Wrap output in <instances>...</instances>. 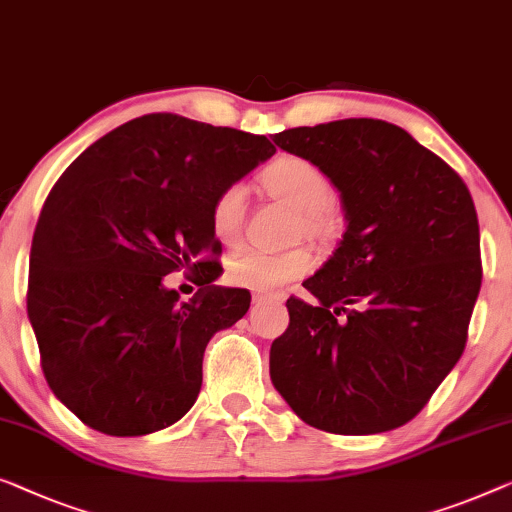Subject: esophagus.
Here are the masks:
<instances>
[{"instance_id":"obj_1","label":"esophagus","mask_w":512,"mask_h":512,"mask_svg":"<svg viewBox=\"0 0 512 512\" xmlns=\"http://www.w3.org/2000/svg\"><path fill=\"white\" fill-rule=\"evenodd\" d=\"M281 300H284V295H279V293H256L254 295L256 305H261V302H281Z\"/></svg>"}]
</instances>
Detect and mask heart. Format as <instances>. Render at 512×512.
Wrapping results in <instances>:
<instances>
[{
    "label": "heart",
    "mask_w": 512,
    "mask_h": 512,
    "mask_svg": "<svg viewBox=\"0 0 512 512\" xmlns=\"http://www.w3.org/2000/svg\"><path fill=\"white\" fill-rule=\"evenodd\" d=\"M265 194L277 198L295 210V233L309 240L330 242L335 238L342 219L330 201V177L316 164L302 157H279L258 175ZM212 233L221 244L235 247L242 238L244 224V189L228 184L212 201ZM314 265L307 247H291L277 254L268 251H244L228 265V279L235 286L256 293H272L288 281L305 277Z\"/></svg>",
    "instance_id": "heart-1"
}]
</instances>
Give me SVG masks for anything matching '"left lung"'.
Listing matches in <instances>:
<instances>
[{
	"mask_svg": "<svg viewBox=\"0 0 512 512\" xmlns=\"http://www.w3.org/2000/svg\"><path fill=\"white\" fill-rule=\"evenodd\" d=\"M335 184L346 233L288 298L270 379L307 425L379 434L416 418L464 353L480 293L473 198L446 161L402 127L351 117L274 133Z\"/></svg>",
	"mask_w": 512,
	"mask_h": 512,
	"instance_id": "8db88e82",
	"label": "left lung"
}]
</instances>
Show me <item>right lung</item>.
Masks as SVG:
<instances>
[{"mask_svg":"<svg viewBox=\"0 0 512 512\" xmlns=\"http://www.w3.org/2000/svg\"><path fill=\"white\" fill-rule=\"evenodd\" d=\"M274 152L265 136L152 113L59 177L34 231L27 316L50 390L87 427L143 436L194 406L207 342L251 302L214 286L212 201ZM180 269L202 286L189 303L163 286Z\"/></svg>","mask_w":512,"mask_h":512,"instance_id":"add662e5","label":"right lung"}]
</instances>
